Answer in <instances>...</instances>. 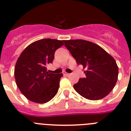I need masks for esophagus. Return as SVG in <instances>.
<instances>
[{
	"label": "esophagus",
	"mask_w": 131,
	"mask_h": 131,
	"mask_svg": "<svg viewBox=\"0 0 131 131\" xmlns=\"http://www.w3.org/2000/svg\"><path fill=\"white\" fill-rule=\"evenodd\" d=\"M63 74L65 75V76H67V77H68V76H69V75H70V74L67 73V72H63Z\"/></svg>",
	"instance_id": "34e87169"
}]
</instances>
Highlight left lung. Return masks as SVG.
<instances>
[{"label": "left lung", "instance_id": "1", "mask_svg": "<svg viewBox=\"0 0 131 131\" xmlns=\"http://www.w3.org/2000/svg\"><path fill=\"white\" fill-rule=\"evenodd\" d=\"M64 46L86 70V78L73 86L84 98L98 100L111 92L117 81L119 69L115 60L97 44L83 39L63 40Z\"/></svg>", "mask_w": 131, "mask_h": 131}]
</instances>
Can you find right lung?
<instances>
[{"mask_svg": "<svg viewBox=\"0 0 131 131\" xmlns=\"http://www.w3.org/2000/svg\"><path fill=\"white\" fill-rule=\"evenodd\" d=\"M63 41L43 39L33 42L20 54L14 69L16 83L23 95L35 103H44L53 99L59 90L62 73L47 71L54 52Z\"/></svg>", "mask_w": 131, "mask_h": 131, "instance_id": "obj_1", "label": "right lung"}]
</instances>
